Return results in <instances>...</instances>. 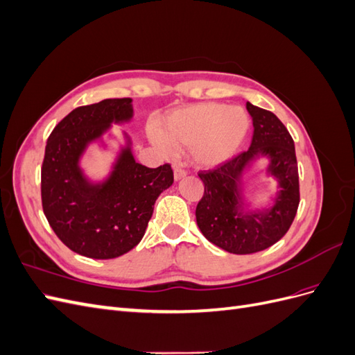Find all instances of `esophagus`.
<instances>
[{
	"label": "esophagus",
	"instance_id": "esophagus-1",
	"mask_svg": "<svg viewBox=\"0 0 355 355\" xmlns=\"http://www.w3.org/2000/svg\"><path fill=\"white\" fill-rule=\"evenodd\" d=\"M188 175V171L182 167L180 164H178L176 167H175V179L176 180H179V179H182V178H185Z\"/></svg>",
	"mask_w": 355,
	"mask_h": 355
}]
</instances>
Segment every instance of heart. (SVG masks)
I'll list each match as a JSON object with an SVG mask.
<instances>
[{"instance_id":"b5f03b06","label":"heart","mask_w":355,"mask_h":355,"mask_svg":"<svg viewBox=\"0 0 355 355\" xmlns=\"http://www.w3.org/2000/svg\"><path fill=\"white\" fill-rule=\"evenodd\" d=\"M249 127L250 118L240 106L206 102L170 112L151 137L166 155L189 148L196 164L214 167L237 153Z\"/></svg>"}]
</instances>
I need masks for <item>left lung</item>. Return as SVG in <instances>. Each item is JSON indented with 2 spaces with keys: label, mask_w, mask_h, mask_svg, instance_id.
I'll use <instances>...</instances> for the list:
<instances>
[{
  "label": "left lung",
  "mask_w": 355,
  "mask_h": 355,
  "mask_svg": "<svg viewBox=\"0 0 355 355\" xmlns=\"http://www.w3.org/2000/svg\"><path fill=\"white\" fill-rule=\"evenodd\" d=\"M245 108L253 120L250 148L218 167L198 171L204 184V194L196 209L198 228L210 243L234 254H250L275 244L288 231L299 206V175L292 136L272 112L250 102ZM259 155L270 158L267 173L277 179L281 191L271 209L243 212L241 178L245 167Z\"/></svg>",
  "instance_id": "left-lung-1"
}]
</instances>
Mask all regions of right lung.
<instances>
[{
    "label": "right lung",
    "instance_id": "1",
    "mask_svg": "<svg viewBox=\"0 0 355 355\" xmlns=\"http://www.w3.org/2000/svg\"><path fill=\"white\" fill-rule=\"evenodd\" d=\"M133 116L132 99H105L75 108L53 128L41 167L42 210L59 240L92 259H114L142 240L155 200L173 184L170 164L149 168L135 161L130 145L110 178L92 184L80 167L89 144L112 123Z\"/></svg>",
    "mask_w": 355,
    "mask_h": 355
}]
</instances>
